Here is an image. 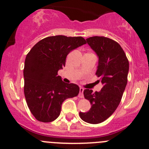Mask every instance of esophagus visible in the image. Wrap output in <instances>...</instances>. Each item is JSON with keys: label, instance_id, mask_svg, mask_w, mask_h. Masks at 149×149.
<instances>
[{"label": "esophagus", "instance_id": "1", "mask_svg": "<svg viewBox=\"0 0 149 149\" xmlns=\"http://www.w3.org/2000/svg\"><path fill=\"white\" fill-rule=\"evenodd\" d=\"M83 91H84V89L83 88H80L79 95H78V97H79L80 98H83Z\"/></svg>", "mask_w": 149, "mask_h": 149}]
</instances>
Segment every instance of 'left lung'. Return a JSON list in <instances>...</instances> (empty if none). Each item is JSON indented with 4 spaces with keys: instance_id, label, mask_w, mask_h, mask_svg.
<instances>
[{
    "instance_id": "obj_1",
    "label": "left lung",
    "mask_w": 149,
    "mask_h": 149,
    "mask_svg": "<svg viewBox=\"0 0 149 149\" xmlns=\"http://www.w3.org/2000/svg\"><path fill=\"white\" fill-rule=\"evenodd\" d=\"M87 42L99 57L96 75L103 85L100 92L85 89L83 92L92 107L86 113H79L80 118L90 124L104 122L118 107L127 83L129 61L121 46L104 36H93Z\"/></svg>"
}]
</instances>
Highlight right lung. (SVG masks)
<instances>
[{
    "label": "right lung",
    "instance_id": "right-lung-1",
    "mask_svg": "<svg viewBox=\"0 0 149 149\" xmlns=\"http://www.w3.org/2000/svg\"><path fill=\"white\" fill-rule=\"evenodd\" d=\"M86 43L81 36H54L42 39L26 57L24 92L30 111L38 121L49 123L59 117L65 100L76 97L79 87L58 76L73 49Z\"/></svg>",
    "mask_w": 149,
    "mask_h": 149
}]
</instances>
